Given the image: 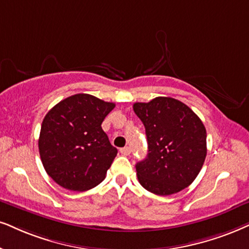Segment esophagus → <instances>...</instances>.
<instances>
[{"label": "esophagus", "instance_id": "esophagus-1", "mask_svg": "<svg viewBox=\"0 0 249 249\" xmlns=\"http://www.w3.org/2000/svg\"><path fill=\"white\" fill-rule=\"evenodd\" d=\"M119 152H121L122 155L127 156V155H130V154H131V148H130V147H124V148H121V150H119Z\"/></svg>", "mask_w": 249, "mask_h": 249}]
</instances>
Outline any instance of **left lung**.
I'll use <instances>...</instances> for the list:
<instances>
[{
	"label": "left lung",
	"instance_id": "8db88e82",
	"mask_svg": "<svg viewBox=\"0 0 249 249\" xmlns=\"http://www.w3.org/2000/svg\"><path fill=\"white\" fill-rule=\"evenodd\" d=\"M146 128L148 154L135 165L138 180L157 195L190 186L207 155V132L191 108L172 97L159 96L133 105Z\"/></svg>",
	"mask_w": 249,
	"mask_h": 249
}]
</instances>
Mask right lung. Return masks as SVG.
I'll return each mask as SVG.
<instances>
[{"instance_id":"add662e5","label":"right lung","mask_w":249,"mask_h":249,"mask_svg":"<svg viewBox=\"0 0 249 249\" xmlns=\"http://www.w3.org/2000/svg\"><path fill=\"white\" fill-rule=\"evenodd\" d=\"M115 108L89 94L58 102L43 118L39 153L43 168L59 186L83 192L99 185L117 155L101 124Z\"/></svg>"}]
</instances>
